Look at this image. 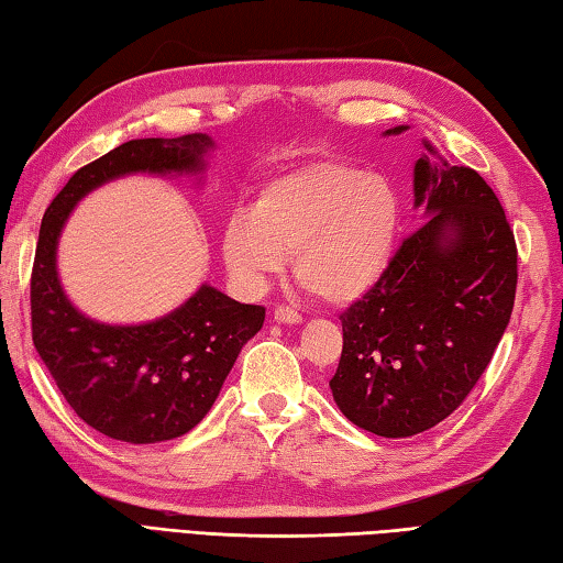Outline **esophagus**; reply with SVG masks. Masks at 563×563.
Wrapping results in <instances>:
<instances>
[{
  "instance_id": "esophagus-1",
  "label": "esophagus",
  "mask_w": 563,
  "mask_h": 563,
  "mask_svg": "<svg viewBox=\"0 0 563 563\" xmlns=\"http://www.w3.org/2000/svg\"><path fill=\"white\" fill-rule=\"evenodd\" d=\"M274 320H277V323H286V325H296V323H301V313L296 311V308H291V306H277L274 308Z\"/></svg>"
}]
</instances>
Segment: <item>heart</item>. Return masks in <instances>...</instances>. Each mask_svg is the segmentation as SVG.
Here are the masks:
<instances>
[{"instance_id": "heart-1", "label": "heart", "mask_w": 563, "mask_h": 563, "mask_svg": "<svg viewBox=\"0 0 563 563\" xmlns=\"http://www.w3.org/2000/svg\"><path fill=\"white\" fill-rule=\"evenodd\" d=\"M400 218V194L382 172L320 159L267 181L250 211L225 223L223 257L240 284L257 289L294 252L306 291L347 303L391 265Z\"/></svg>"}]
</instances>
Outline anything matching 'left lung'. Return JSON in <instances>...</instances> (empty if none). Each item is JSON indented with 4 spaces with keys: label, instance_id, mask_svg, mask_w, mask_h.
Instances as JSON below:
<instances>
[{
    "label": "left lung",
    "instance_id": "left-lung-1",
    "mask_svg": "<svg viewBox=\"0 0 563 563\" xmlns=\"http://www.w3.org/2000/svg\"><path fill=\"white\" fill-rule=\"evenodd\" d=\"M412 181L430 221L340 313L342 354L330 378L345 418L382 438L426 432L464 404L508 328L518 286L512 228L476 169L420 157Z\"/></svg>",
    "mask_w": 563,
    "mask_h": 563
}]
</instances>
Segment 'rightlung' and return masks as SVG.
<instances>
[{
    "label": "right lung",
    "mask_w": 563,
    "mask_h": 563,
    "mask_svg": "<svg viewBox=\"0 0 563 563\" xmlns=\"http://www.w3.org/2000/svg\"><path fill=\"white\" fill-rule=\"evenodd\" d=\"M209 135L141 137L79 167L43 216L31 272V335L53 382L89 428L151 444L189 432L211 410L265 308L203 284L185 306L145 325H104L77 313L55 272L73 206L131 172H199Z\"/></svg>",
    "instance_id": "1"
}]
</instances>
